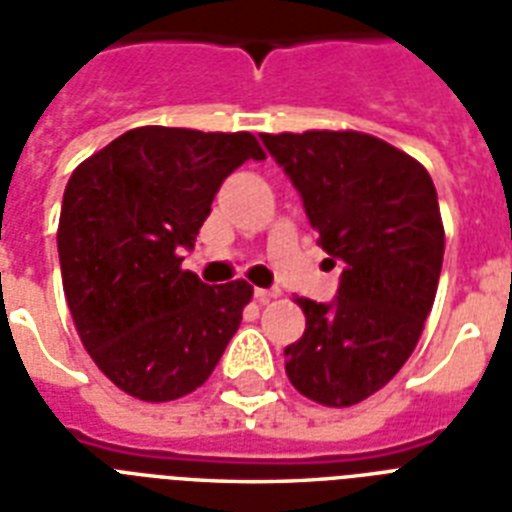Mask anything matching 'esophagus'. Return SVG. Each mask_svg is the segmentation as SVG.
I'll return each mask as SVG.
<instances>
[{
	"label": "esophagus",
	"instance_id": "34e87169",
	"mask_svg": "<svg viewBox=\"0 0 512 512\" xmlns=\"http://www.w3.org/2000/svg\"><path fill=\"white\" fill-rule=\"evenodd\" d=\"M273 297H279V289H255V300L257 303H271Z\"/></svg>",
	"mask_w": 512,
	"mask_h": 512
}]
</instances>
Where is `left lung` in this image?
<instances>
[{"label":"left lung","instance_id":"left-lung-1","mask_svg":"<svg viewBox=\"0 0 512 512\" xmlns=\"http://www.w3.org/2000/svg\"><path fill=\"white\" fill-rule=\"evenodd\" d=\"M303 196L342 279L335 303L295 297L305 335L284 350L289 382L321 406L385 388L417 348L444 263V223L428 170L356 130L260 135Z\"/></svg>","mask_w":512,"mask_h":512}]
</instances>
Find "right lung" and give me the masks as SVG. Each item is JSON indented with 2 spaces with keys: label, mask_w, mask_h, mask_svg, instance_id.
<instances>
[{
  "label": "right lung",
  "mask_w": 512,
  "mask_h": 512,
  "mask_svg": "<svg viewBox=\"0 0 512 512\" xmlns=\"http://www.w3.org/2000/svg\"><path fill=\"white\" fill-rule=\"evenodd\" d=\"M265 159L252 132L135 127L74 170L58 255L68 311L98 369L164 404L201 388L236 335L252 287L183 271L225 177Z\"/></svg>",
  "instance_id": "obj_1"
}]
</instances>
